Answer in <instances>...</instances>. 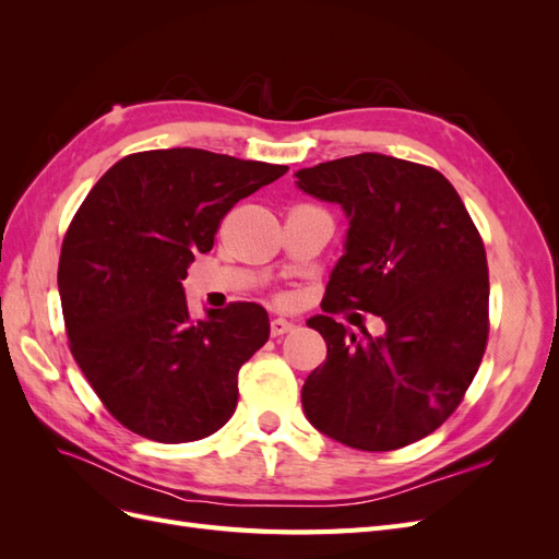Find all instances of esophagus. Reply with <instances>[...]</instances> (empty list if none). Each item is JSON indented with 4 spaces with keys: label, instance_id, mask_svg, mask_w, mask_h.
Wrapping results in <instances>:
<instances>
[{
    "label": "esophagus",
    "instance_id": "esophagus-1",
    "mask_svg": "<svg viewBox=\"0 0 559 559\" xmlns=\"http://www.w3.org/2000/svg\"><path fill=\"white\" fill-rule=\"evenodd\" d=\"M294 326H296L294 321H286V319L277 317V319L270 321V335H273V337H280V335H284V333L294 331Z\"/></svg>",
    "mask_w": 559,
    "mask_h": 559
}]
</instances>
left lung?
<instances>
[{
    "instance_id": "8db88e82",
    "label": "left lung",
    "mask_w": 559,
    "mask_h": 559,
    "mask_svg": "<svg viewBox=\"0 0 559 559\" xmlns=\"http://www.w3.org/2000/svg\"><path fill=\"white\" fill-rule=\"evenodd\" d=\"M298 189L349 218L337 261L308 321L326 361L302 384L310 425L343 445L386 452L436 431L476 378L489 333V275L480 233L433 167L359 154L298 170ZM378 313L382 338L357 342L334 321ZM361 317V314H352Z\"/></svg>"
}]
</instances>
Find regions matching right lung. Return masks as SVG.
Masks as SVG:
<instances>
[{"instance_id": "1", "label": "right lung", "mask_w": 559, "mask_h": 559, "mask_svg": "<svg viewBox=\"0 0 559 559\" xmlns=\"http://www.w3.org/2000/svg\"><path fill=\"white\" fill-rule=\"evenodd\" d=\"M289 167L205 148L140 151L111 165L64 233V331L105 408L158 443L222 429L238 373L270 335L267 312L235 300L193 319L181 280L235 202Z\"/></svg>"}]
</instances>
